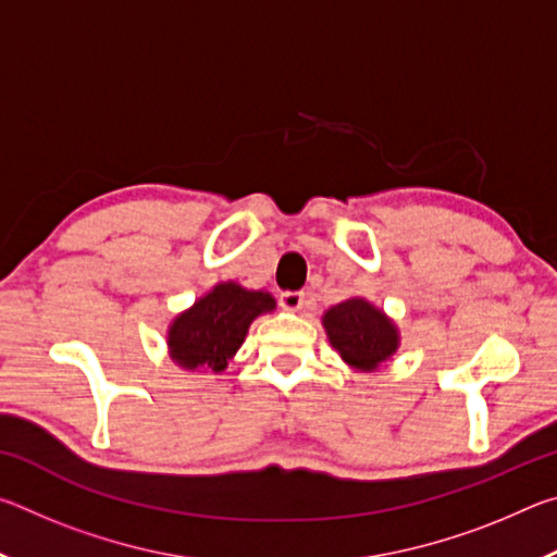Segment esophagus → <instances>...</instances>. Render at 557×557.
<instances>
[{"mask_svg": "<svg viewBox=\"0 0 557 557\" xmlns=\"http://www.w3.org/2000/svg\"><path fill=\"white\" fill-rule=\"evenodd\" d=\"M280 307L285 309V312H299V309L305 307V292H282Z\"/></svg>", "mask_w": 557, "mask_h": 557, "instance_id": "1", "label": "esophagus"}]
</instances>
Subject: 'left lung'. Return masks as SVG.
Segmentation results:
<instances>
[{"mask_svg": "<svg viewBox=\"0 0 557 557\" xmlns=\"http://www.w3.org/2000/svg\"><path fill=\"white\" fill-rule=\"evenodd\" d=\"M324 326L332 346L356 369H375L398 348L395 326L363 299H346L329 309Z\"/></svg>", "mask_w": 557, "mask_h": 557, "instance_id": "obj_1", "label": "left lung"}]
</instances>
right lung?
<instances>
[{
  "label": "right lung",
  "mask_w": 557,
  "mask_h": 557,
  "mask_svg": "<svg viewBox=\"0 0 557 557\" xmlns=\"http://www.w3.org/2000/svg\"><path fill=\"white\" fill-rule=\"evenodd\" d=\"M270 309H275V299L268 292H248L235 282L219 285L172 324L169 346L174 361L184 369L206 366L223 371L240 348L252 319Z\"/></svg>",
  "instance_id": "1"
}]
</instances>
